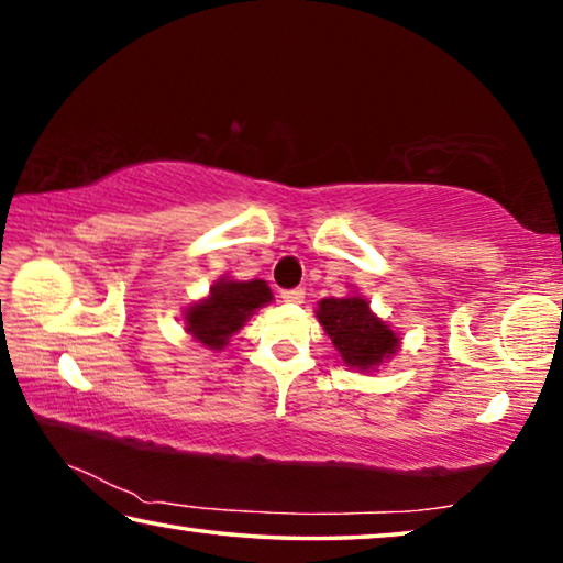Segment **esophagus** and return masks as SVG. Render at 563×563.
Returning <instances> with one entry per match:
<instances>
[{
  "label": "esophagus",
  "mask_w": 563,
  "mask_h": 563,
  "mask_svg": "<svg viewBox=\"0 0 563 563\" xmlns=\"http://www.w3.org/2000/svg\"><path fill=\"white\" fill-rule=\"evenodd\" d=\"M280 298H283L285 302H295V305H298V302H302V300H305V290H302V288L283 290V292H280Z\"/></svg>",
  "instance_id": "obj_1"
}]
</instances>
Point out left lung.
I'll list each match as a JSON object with an SVG mask.
<instances>
[{
	"label": "left lung",
	"instance_id": "left-lung-1",
	"mask_svg": "<svg viewBox=\"0 0 563 563\" xmlns=\"http://www.w3.org/2000/svg\"><path fill=\"white\" fill-rule=\"evenodd\" d=\"M316 318L350 369L377 373L397 355L402 338L373 312L365 295L352 288L345 298H322Z\"/></svg>",
	"mask_w": 563,
	"mask_h": 563
}]
</instances>
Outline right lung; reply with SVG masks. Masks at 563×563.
Returning <instances> with one entry per match:
<instances>
[{"mask_svg":"<svg viewBox=\"0 0 563 563\" xmlns=\"http://www.w3.org/2000/svg\"><path fill=\"white\" fill-rule=\"evenodd\" d=\"M268 302H273L268 283L258 278L235 280L225 273L211 285L206 298L186 305L184 330L203 347L221 352L251 316H255V310Z\"/></svg>","mask_w":563,"mask_h":563,"instance_id":"add662e5","label":"right lung"}]
</instances>
